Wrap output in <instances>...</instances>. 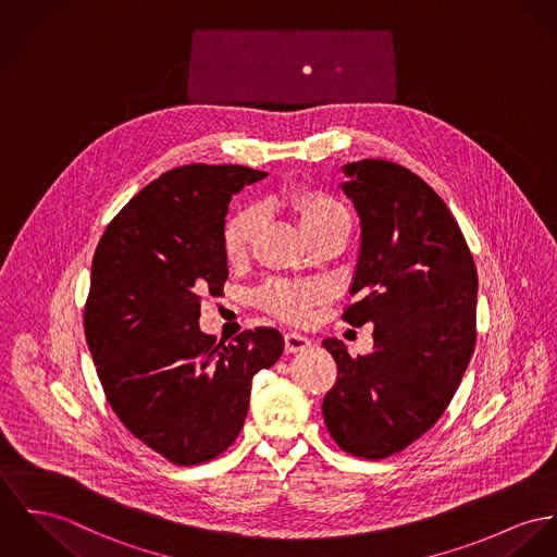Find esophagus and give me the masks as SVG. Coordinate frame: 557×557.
Wrapping results in <instances>:
<instances>
[{
    "instance_id": "esophagus-1",
    "label": "esophagus",
    "mask_w": 557,
    "mask_h": 557,
    "mask_svg": "<svg viewBox=\"0 0 557 557\" xmlns=\"http://www.w3.org/2000/svg\"><path fill=\"white\" fill-rule=\"evenodd\" d=\"M284 343H286V351L288 354H299V351H305V349L311 347V342L305 335H300V333H286L284 335Z\"/></svg>"
}]
</instances>
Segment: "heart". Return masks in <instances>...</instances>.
<instances>
[{
  "instance_id": "b5f03b06",
  "label": "heart",
  "mask_w": 557,
  "mask_h": 557,
  "mask_svg": "<svg viewBox=\"0 0 557 557\" xmlns=\"http://www.w3.org/2000/svg\"><path fill=\"white\" fill-rule=\"evenodd\" d=\"M295 210L299 212L300 224L305 233L315 231L320 226H326L337 220H347L349 215L345 212L342 203L335 199L320 195V193H300L293 199ZM258 228L257 210H242L231 215L222 231V246L224 255L231 262H239L246 257L250 242ZM322 299V288L313 284H295V282H269L258 290V302L275 313L282 320L288 322H302L309 318L311 307Z\"/></svg>"
}]
</instances>
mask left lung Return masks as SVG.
I'll use <instances>...</instances> for the list:
<instances>
[{"instance_id":"obj_1","label":"left lung","mask_w":557,"mask_h":557,"mask_svg":"<svg viewBox=\"0 0 557 557\" xmlns=\"http://www.w3.org/2000/svg\"><path fill=\"white\" fill-rule=\"evenodd\" d=\"M343 195L360 218V250L343 320L373 324V351L337 362L324 396L343 451L382 460L429 432L454 398L474 349L476 269L443 199L416 173L364 159L343 165Z\"/></svg>"}]
</instances>
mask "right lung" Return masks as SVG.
I'll list each match as a JSON object with an SVG mask.
<instances>
[{
    "label": "right lung",
    "instance_id": "1",
    "mask_svg": "<svg viewBox=\"0 0 557 557\" xmlns=\"http://www.w3.org/2000/svg\"><path fill=\"white\" fill-rule=\"evenodd\" d=\"M267 173L184 165L141 188L92 257L85 335L106 398L125 429L173 465L208 462L244 429L252 380L284 337L201 333L203 295H222L224 218L235 193Z\"/></svg>",
    "mask_w": 557,
    "mask_h": 557
}]
</instances>
